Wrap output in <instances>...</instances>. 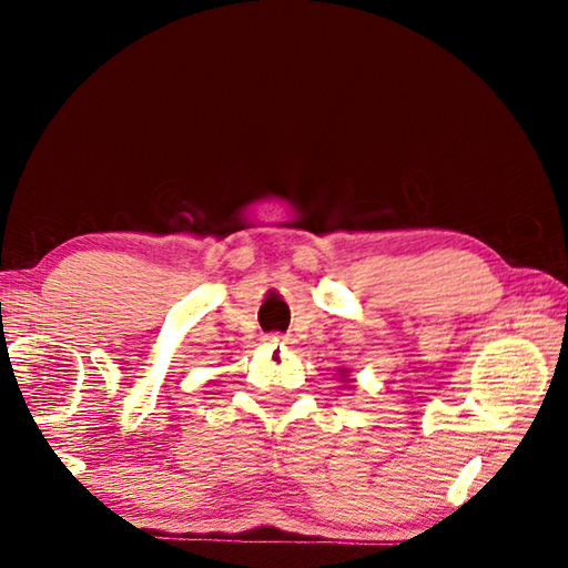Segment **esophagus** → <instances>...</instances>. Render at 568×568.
Returning <instances> with one entry per match:
<instances>
[{
  "label": "esophagus",
  "mask_w": 568,
  "mask_h": 568,
  "mask_svg": "<svg viewBox=\"0 0 568 568\" xmlns=\"http://www.w3.org/2000/svg\"><path fill=\"white\" fill-rule=\"evenodd\" d=\"M267 345H287V335H283V333H271V335H265L263 338Z\"/></svg>",
  "instance_id": "1"
}]
</instances>
